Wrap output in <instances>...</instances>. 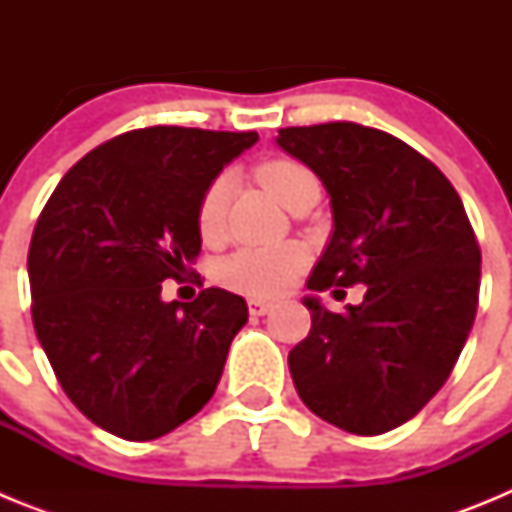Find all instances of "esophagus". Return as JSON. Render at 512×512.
Here are the masks:
<instances>
[{"mask_svg": "<svg viewBox=\"0 0 512 512\" xmlns=\"http://www.w3.org/2000/svg\"><path fill=\"white\" fill-rule=\"evenodd\" d=\"M271 310V302L266 300H259V297H253V300H248V312H251L253 318H259V315H266V312Z\"/></svg>", "mask_w": 512, "mask_h": 512, "instance_id": "esophagus-1", "label": "esophagus"}]
</instances>
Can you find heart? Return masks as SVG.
Masks as SVG:
<instances>
[{
	"label": "heart",
	"mask_w": 512,
	"mask_h": 512,
	"mask_svg": "<svg viewBox=\"0 0 512 512\" xmlns=\"http://www.w3.org/2000/svg\"><path fill=\"white\" fill-rule=\"evenodd\" d=\"M256 179L284 207L295 200L307 184H318L312 171L295 158H269L256 166ZM228 194L230 184L225 176H215L202 192L200 207H197V228L207 243L217 241L223 235ZM305 264L307 251L297 243L246 246L220 261L217 282L235 292H243V295L274 297L295 282Z\"/></svg>",
	"instance_id": "1"
}]
</instances>
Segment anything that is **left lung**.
<instances>
[{
  "label": "left lung",
  "mask_w": 512,
  "mask_h": 512,
  "mask_svg": "<svg viewBox=\"0 0 512 512\" xmlns=\"http://www.w3.org/2000/svg\"><path fill=\"white\" fill-rule=\"evenodd\" d=\"M277 143L323 179L333 207L307 289L366 284L364 302L346 312L305 300L310 333L289 351L297 395L343 431L379 436L425 408L467 343L477 235L441 169L395 135L323 122L282 128Z\"/></svg>",
  "instance_id": "obj_1"
}]
</instances>
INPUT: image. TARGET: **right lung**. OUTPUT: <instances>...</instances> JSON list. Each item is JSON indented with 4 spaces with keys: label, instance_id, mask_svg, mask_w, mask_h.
Instances as JSON below:
<instances>
[{
    "label": "right lung",
    "instance_id": "add662e5",
    "mask_svg": "<svg viewBox=\"0 0 512 512\" xmlns=\"http://www.w3.org/2000/svg\"><path fill=\"white\" fill-rule=\"evenodd\" d=\"M256 140L130 130L76 161L40 212L27 251L35 333L63 392L112 436H166L215 395L246 300L207 287L164 302L161 282L200 256L202 192Z\"/></svg>",
    "mask_w": 512,
    "mask_h": 512
}]
</instances>
